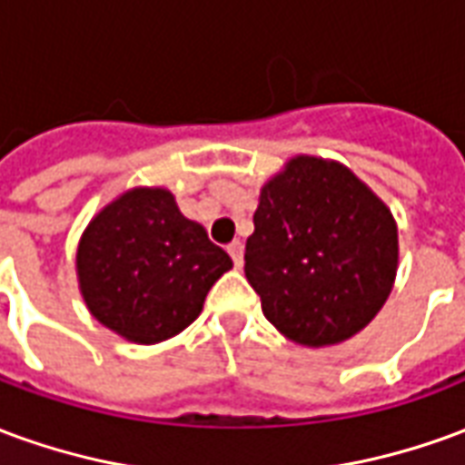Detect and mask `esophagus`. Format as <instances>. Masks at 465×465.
<instances>
[{
    "label": "esophagus",
    "mask_w": 465,
    "mask_h": 465,
    "mask_svg": "<svg viewBox=\"0 0 465 465\" xmlns=\"http://www.w3.org/2000/svg\"><path fill=\"white\" fill-rule=\"evenodd\" d=\"M229 253H232L233 263H236V266H242L243 263V243L242 242L229 243Z\"/></svg>",
    "instance_id": "obj_1"
}]
</instances>
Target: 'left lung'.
Masks as SVG:
<instances>
[{
  "label": "left lung",
  "mask_w": 465,
  "mask_h": 465,
  "mask_svg": "<svg viewBox=\"0 0 465 465\" xmlns=\"http://www.w3.org/2000/svg\"><path fill=\"white\" fill-rule=\"evenodd\" d=\"M243 272L279 331L303 346L351 339L396 279V222L336 162L296 156L262 189Z\"/></svg>",
  "instance_id": "left-lung-1"
}]
</instances>
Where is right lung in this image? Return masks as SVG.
<instances>
[{
    "instance_id": "1",
    "label": "right lung",
    "mask_w": 465,
    "mask_h": 465,
    "mask_svg": "<svg viewBox=\"0 0 465 465\" xmlns=\"http://www.w3.org/2000/svg\"><path fill=\"white\" fill-rule=\"evenodd\" d=\"M229 269V253L179 212L166 189H132L104 206L76 252L92 316L134 343L183 331Z\"/></svg>"
}]
</instances>
